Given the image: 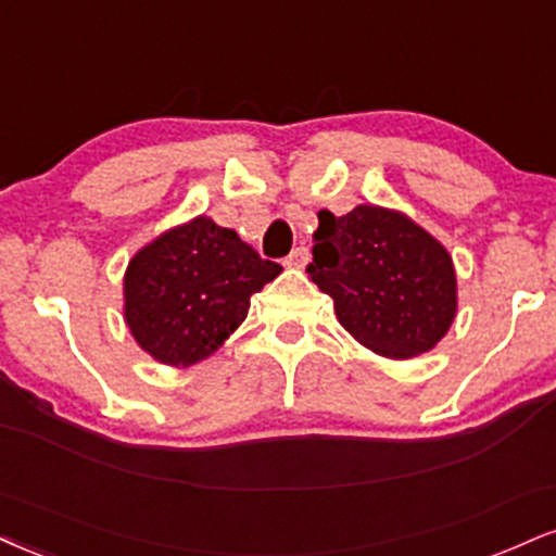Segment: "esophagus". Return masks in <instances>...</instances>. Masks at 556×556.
<instances>
[{"label":"esophagus","mask_w":556,"mask_h":556,"mask_svg":"<svg viewBox=\"0 0 556 556\" xmlns=\"http://www.w3.org/2000/svg\"><path fill=\"white\" fill-rule=\"evenodd\" d=\"M307 258H311V253H307L305 245H298V249L285 258V264L292 266V269H303V266L307 264Z\"/></svg>","instance_id":"34e87169"}]
</instances>
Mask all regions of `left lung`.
<instances>
[{"label":"left lung","instance_id":"8db88e82","mask_svg":"<svg viewBox=\"0 0 556 556\" xmlns=\"http://www.w3.org/2000/svg\"><path fill=\"white\" fill-rule=\"evenodd\" d=\"M307 274L333 300L339 324L372 352L432 350L456 316V271L443 245L404 214L359 204L318 212Z\"/></svg>","mask_w":556,"mask_h":556}]
</instances>
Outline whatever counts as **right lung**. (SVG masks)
<instances>
[{"label":"right lung","instance_id":"1","mask_svg":"<svg viewBox=\"0 0 556 556\" xmlns=\"http://www.w3.org/2000/svg\"><path fill=\"white\" fill-rule=\"evenodd\" d=\"M279 271L277 261L261 258L236 230L197 217L131 258L126 324L160 363L193 365L243 324L253 292Z\"/></svg>","mask_w":556,"mask_h":556}]
</instances>
